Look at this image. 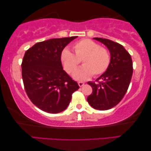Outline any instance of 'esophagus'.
I'll return each instance as SVG.
<instances>
[{
    "mask_svg": "<svg viewBox=\"0 0 151 151\" xmlns=\"http://www.w3.org/2000/svg\"><path fill=\"white\" fill-rule=\"evenodd\" d=\"M78 85H79V86H80V87H82L83 86H84V83L81 82V81H79Z\"/></svg>",
    "mask_w": 151,
    "mask_h": 151,
    "instance_id": "1",
    "label": "esophagus"
}]
</instances>
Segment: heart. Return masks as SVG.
Returning a JSON list of instances; mask_svg holds the SVG:
<instances>
[{
	"label": "heart",
	"instance_id": "1",
	"mask_svg": "<svg viewBox=\"0 0 151 151\" xmlns=\"http://www.w3.org/2000/svg\"><path fill=\"white\" fill-rule=\"evenodd\" d=\"M74 54L68 49L61 51L60 59L64 70L72 74L77 70L80 61L83 65L73 74L78 80H86L92 75H102L108 70L110 63V55L107 49L98 43L85 39L74 44Z\"/></svg>",
	"mask_w": 151,
	"mask_h": 151
}]
</instances>
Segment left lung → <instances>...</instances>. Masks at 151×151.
I'll return each instance as SVG.
<instances>
[{
	"label": "left lung",
	"instance_id": "obj_1",
	"mask_svg": "<svg viewBox=\"0 0 151 151\" xmlns=\"http://www.w3.org/2000/svg\"><path fill=\"white\" fill-rule=\"evenodd\" d=\"M93 39L109 49L110 63L108 70L96 80L97 83L88 82L92 88V93L87 100L94 109L106 110L116 106L127 93L133 73L132 61L129 53L120 44L107 39Z\"/></svg>",
	"mask_w": 151,
	"mask_h": 151
}]
</instances>
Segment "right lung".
I'll return each mask as SVG.
<instances>
[{
  "label": "right lung",
  "instance_id": "add662e5",
  "mask_svg": "<svg viewBox=\"0 0 151 151\" xmlns=\"http://www.w3.org/2000/svg\"><path fill=\"white\" fill-rule=\"evenodd\" d=\"M77 36L39 42L24 53L22 78L29 98L44 112L56 114L65 110L72 93L80 87L63 70L60 55Z\"/></svg>",
  "mask_w": 151,
  "mask_h": 151
}]
</instances>
